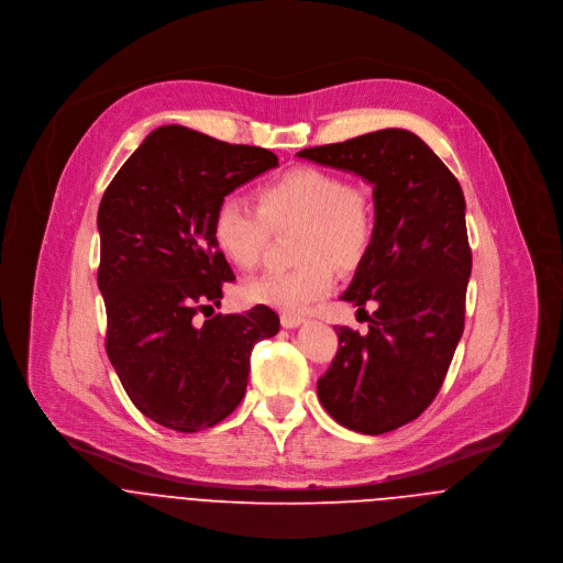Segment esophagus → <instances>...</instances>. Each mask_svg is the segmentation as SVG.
<instances>
[{
	"instance_id": "obj_1",
	"label": "esophagus",
	"mask_w": 563,
	"mask_h": 563,
	"mask_svg": "<svg viewBox=\"0 0 563 563\" xmlns=\"http://www.w3.org/2000/svg\"><path fill=\"white\" fill-rule=\"evenodd\" d=\"M301 323H306V317H301V314H290V312H284L282 314V325L284 328H299Z\"/></svg>"
}]
</instances>
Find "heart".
Segmentation results:
<instances>
[{"label": "heart", "instance_id": "heart-1", "mask_svg": "<svg viewBox=\"0 0 563 563\" xmlns=\"http://www.w3.org/2000/svg\"><path fill=\"white\" fill-rule=\"evenodd\" d=\"M299 268L271 273L240 288L244 303L284 312H303L328 297L336 284L334 266H356L369 249L374 220L367 200L332 172L297 167L260 189V207L240 196H227L211 222L218 251L235 268H255L273 238L297 229Z\"/></svg>", "mask_w": 563, "mask_h": 563}]
</instances>
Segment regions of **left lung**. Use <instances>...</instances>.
<instances>
[{
  "instance_id": "left-lung-1",
  "label": "left lung",
  "mask_w": 563,
  "mask_h": 563,
  "mask_svg": "<svg viewBox=\"0 0 563 563\" xmlns=\"http://www.w3.org/2000/svg\"><path fill=\"white\" fill-rule=\"evenodd\" d=\"M374 189V233L343 301L374 303L367 332L334 328L339 350L317 380L325 411L378 435L435 398L464 330L471 249L464 196L446 165L407 130H378L297 154Z\"/></svg>"
}]
</instances>
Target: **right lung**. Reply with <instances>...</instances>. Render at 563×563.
<instances>
[{
  "label": "right lung",
  "mask_w": 563,
  "mask_h": 563,
  "mask_svg": "<svg viewBox=\"0 0 563 563\" xmlns=\"http://www.w3.org/2000/svg\"><path fill=\"white\" fill-rule=\"evenodd\" d=\"M273 167L277 156L264 147L163 125L103 194L97 282L108 312L106 350L139 411L174 431L224 420L244 398L255 343L279 332L268 306L196 323L235 279L213 242V213Z\"/></svg>",
  "instance_id": "right-lung-1"
}]
</instances>
